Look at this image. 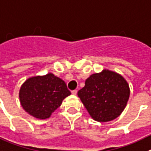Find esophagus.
Masks as SVG:
<instances>
[{
	"label": "esophagus",
	"instance_id": "34e87169",
	"mask_svg": "<svg viewBox=\"0 0 151 151\" xmlns=\"http://www.w3.org/2000/svg\"><path fill=\"white\" fill-rule=\"evenodd\" d=\"M77 90H72L71 91V93L73 94V95H76V94H77Z\"/></svg>",
	"mask_w": 151,
	"mask_h": 151
}]
</instances>
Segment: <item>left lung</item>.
I'll return each instance as SVG.
<instances>
[{"instance_id": "left-lung-1", "label": "left lung", "mask_w": 151, "mask_h": 151, "mask_svg": "<svg viewBox=\"0 0 151 151\" xmlns=\"http://www.w3.org/2000/svg\"><path fill=\"white\" fill-rule=\"evenodd\" d=\"M92 119L99 122L112 121L124 111L130 88L121 74L104 69L90 76L77 93Z\"/></svg>"}]
</instances>
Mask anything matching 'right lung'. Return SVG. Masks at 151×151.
Returning <instances> with one entry per match:
<instances>
[{"label":"right lung","instance_id":"obj_1","mask_svg":"<svg viewBox=\"0 0 151 151\" xmlns=\"http://www.w3.org/2000/svg\"><path fill=\"white\" fill-rule=\"evenodd\" d=\"M70 95L65 81L52 73L29 77L19 91V102L23 109L38 119L50 118Z\"/></svg>","mask_w":151,"mask_h":151}]
</instances>
